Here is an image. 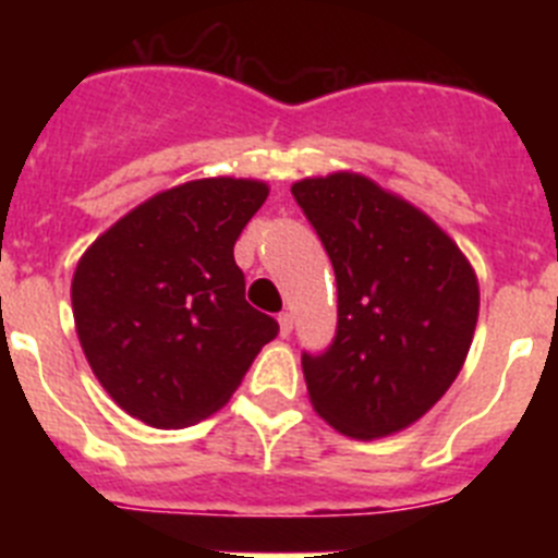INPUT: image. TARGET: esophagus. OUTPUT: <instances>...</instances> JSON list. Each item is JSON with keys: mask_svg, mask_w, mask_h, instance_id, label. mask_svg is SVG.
Returning a JSON list of instances; mask_svg holds the SVG:
<instances>
[{"mask_svg": "<svg viewBox=\"0 0 558 558\" xmlns=\"http://www.w3.org/2000/svg\"><path fill=\"white\" fill-rule=\"evenodd\" d=\"M279 332H282V338H288L293 332V315L279 313Z\"/></svg>", "mask_w": 558, "mask_h": 558, "instance_id": "1", "label": "esophagus"}]
</instances>
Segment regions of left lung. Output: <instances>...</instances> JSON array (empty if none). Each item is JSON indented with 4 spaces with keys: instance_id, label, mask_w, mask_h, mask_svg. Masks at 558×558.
<instances>
[{
    "instance_id": "8db88e82",
    "label": "left lung",
    "mask_w": 558,
    "mask_h": 558,
    "mask_svg": "<svg viewBox=\"0 0 558 558\" xmlns=\"http://www.w3.org/2000/svg\"><path fill=\"white\" fill-rule=\"evenodd\" d=\"M335 268L338 332L302 368L315 413L360 441L391 436L445 397L470 354L481 290L430 215L360 172L290 186Z\"/></svg>"
}]
</instances>
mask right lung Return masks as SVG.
Segmentation results:
<instances>
[{
	"label": "right lung",
	"mask_w": 558,
	"mask_h": 558,
	"mask_svg": "<svg viewBox=\"0 0 558 558\" xmlns=\"http://www.w3.org/2000/svg\"><path fill=\"white\" fill-rule=\"evenodd\" d=\"M256 179H198L131 209L72 276V313L108 397L161 430L226 405L279 324L245 302L234 243L268 198Z\"/></svg>",
	"instance_id": "obj_1"
}]
</instances>
